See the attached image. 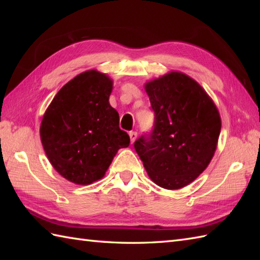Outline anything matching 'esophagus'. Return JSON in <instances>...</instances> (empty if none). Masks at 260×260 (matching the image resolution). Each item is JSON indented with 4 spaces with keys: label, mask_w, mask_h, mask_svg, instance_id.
Masks as SVG:
<instances>
[{
    "label": "esophagus",
    "mask_w": 260,
    "mask_h": 260,
    "mask_svg": "<svg viewBox=\"0 0 260 260\" xmlns=\"http://www.w3.org/2000/svg\"><path fill=\"white\" fill-rule=\"evenodd\" d=\"M136 137H137V133H136V132H129V139H131V142H132V143L135 142Z\"/></svg>",
    "instance_id": "obj_1"
}]
</instances>
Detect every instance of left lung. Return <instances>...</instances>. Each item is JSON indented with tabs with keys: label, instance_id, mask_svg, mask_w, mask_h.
I'll use <instances>...</instances> for the list:
<instances>
[{
	"label": "left lung",
	"instance_id": "1",
	"mask_svg": "<svg viewBox=\"0 0 260 260\" xmlns=\"http://www.w3.org/2000/svg\"><path fill=\"white\" fill-rule=\"evenodd\" d=\"M155 113L151 135L134 143L150 179L168 190L194 181L217 150L221 131L219 110L207 91L181 71L145 82Z\"/></svg>",
	"mask_w": 260,
	"mask_h": 260
}]
</instances>
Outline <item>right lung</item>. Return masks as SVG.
Returning <instances> with one entry per match:
<instances>
[{"label":"right lung","instance_id":"obj_1","mask_svg":"<svg viewBox=\"0 0 260 260\" xmlns=\"http://www.w3.org/2000/svg\"><path fill=\"white\" fill-rule=\"evenodd\" d=\"M113 79L96 69L68 81L43 115L40 139L57 172L78 185L104 178L129 136L119 128V115L110 106Z\"/></svg>","mask_w":260,"mask_h":260}]
</instances>
